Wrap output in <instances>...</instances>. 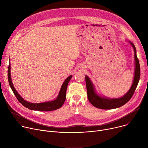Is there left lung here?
<instances>
[{"label": "left lung", "mask_w": 148, "mask_h": 148, "mask_svg": "<svg viewBox=\"0 0 148 148\" xmlns=\"http://www.w3.org/2000/svg\"><path fill=\"white\" fill-rule=\"evenodd\" d=\"M129 43L133 47L134 50V56H135V75L134 78V81L130 89V90L126 92L123 97L118 98H107L106 97H103L98 95L95 91L94 85L89 77L86 75V87L87 90V96L89 101L96 108L103 110H111L119 108L122 107V105L128 102L131 98H132L134 92L137 87L138 84L140 75V64L139 63V60L136 56V50L133 44V43L129 41Z\"/></svg>", "instance_id": "obj_1"}]
</instances>
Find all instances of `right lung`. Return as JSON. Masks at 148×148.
<instances>
[{"label": "right lung", "mask_w": 148, "mask_h": 148, "mask_svg": "<svg viewBox=\"0 0 148 148\" xmlns=\"http://www.w3.org/2000/svg\"><path fill=\"white\" fill-rule=\"evenodd\" d=\"M9 66L8 67V80L10 87L13 91L14 95L16 96V98L18 99L20 103H22L23 106L26 108H27L31 110L38 111H51L56 110L62 107L63 103H64V101L66 98V91L67 87L68 86V84L71 79L72 75H70L67 77L66 80L63 82L62 85L61 87L60 91L59 92L57 98L53 101L42 102V103H32L25 100L22 97H21L18 92L15 90L13 83L12 82L11 76H10V62H9Z\"/></svg>", "instance_id": "add662e5"}]
</instances>
